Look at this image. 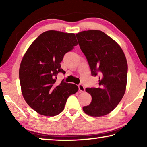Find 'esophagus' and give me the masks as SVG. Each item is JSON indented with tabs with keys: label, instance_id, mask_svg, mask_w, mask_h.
Returning a JSON list of instances; mask_svg holds the SVG:
<instances>
[{
	"label": "esophagus",
	"instance_id": "esophagus-1",
	"mask_svg": "<svg viewBox=\"0 0 147 147\" xmlns=\"http://www.w3.org/2000/svg\"><path fill=\"white\" fill-rule=\"evenodd\" d=\"M78 89H79V91H81V92L85 91V88H84V86L82 85V84H79Z\"/></svg>",
	"mask_w": 147,
	"mask_h": 147
}]
</instances>
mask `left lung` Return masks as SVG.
I'll list each match as a JSON object with an SVG mask.
<instances>
[{
  "label": "left lung",
  "instance_id": "left-lung-1",
  "mask_svg": "<svg viewBox=\"0 0 147 147\" xmlns=\"http://www.w3.org/2000/svg\"><path fill=\"white\" fill-rule=\"evenodd\" d=\"M85 54L91 74H99V87L86 88L91 95L89 105L83 107L88 115L102 117L115 108L125 93L128 64L121 47L100 30H90L76 34Z\"/></svg>",
  "mask_w": 147,
  "mask_h": 147
}]
</instances>
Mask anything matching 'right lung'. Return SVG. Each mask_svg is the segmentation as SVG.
Masks as SVG:
<instances>
[{"label": "right lung", "mask_w": 147, "mask_h": 147, "mask_svg": "<svg viewBox=\"0 0 147 147\" xmlns=\"http://www.w3.org/2000/svg\"><path fill=\"white\" fill-rule=\"evenodd\" d=\"M77 45L74 34L49 30L39 35L24 54L19 73L22 94L40 115H58L69 96L78 91L75 84L56 82L58 73H65L60 65L65 54Z\"/></svg>", "instance_id": "add662e5"}]
</instances>
